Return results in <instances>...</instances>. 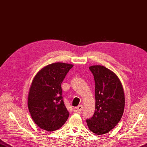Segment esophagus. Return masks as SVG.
I'll return each instance as SVG.
<instances>
[{
  "label": "esophagus",
  "instance_id": "1",
  "mask_svg": "<svg viewBox=\"0 0 147 147\" xmlns=\"http://www.w3.org/2000/svg\"><path fill=\"white\" fill-rule=\"evenodd\" d=\"M83 109V106L82 105H79L78 107L74 108V111L75 112H80V111H82Z\"/></svg>",
  "mask_w": 147,
  "mask_h": 147
}]
</instances>
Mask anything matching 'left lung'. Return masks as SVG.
Listing matches in <instances>:
<instances>
[{
	"label": "left lung",
	"instance_id": "8db88e82",
	"mask_svg": "<svg viewBox=\"0 0 147 147\" xmlns=\"http://www.w3.org/2000/svg\"><path fill=\"white\" fill-rule=\"evenodd\" d=\"M95 81V111L87 124L92 132L106 134L114 128L123 115L125 106L124 89L117 76L101 65L89 67Z\"/></svg>",
	"mask_w": 147,
	"mask_h": 147
}]
</instances>
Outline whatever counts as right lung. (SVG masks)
Returning <instances> with one entry per match:
<instances>
[{
	"instance_id": "obj_1",
	"label": "right lung",
	"mask_w": 147,
	"mask_h": 147,
	"mask_svg": "<svg viewBox=\"0 0 147 147\" xmlns=\"http://www.w3.org/2000/svg\"><path fill=\"white\" fill-rule=\"evenodd\" d=\"M73 65L53 63L43 67L33 79L28 94V108L38 127L54 131L62 127L69 116L63 100L61 83Z\"/></svg>"
}]
</instances>
